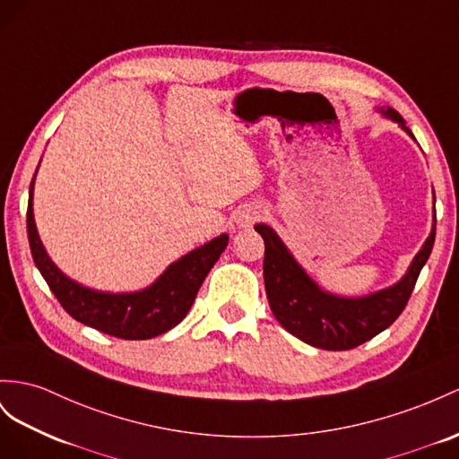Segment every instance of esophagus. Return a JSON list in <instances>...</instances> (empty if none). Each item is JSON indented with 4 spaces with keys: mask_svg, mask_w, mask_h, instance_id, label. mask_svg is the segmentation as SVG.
Masks as SVG:
<instances>
[{
    "mask_svg": "<svg viewBox=\"0 0 459 459\" xmlns=\"http://www.w3.org/2000/svg\"><path fill=\"white\" fill-rule=\"evenodd\" d=\"M262 217H264L262 205H257V204H246V205H242V207L237 211V215H234V222H237V225H238L240 229H248V227L255 225V222L260 221Z\"/></svg>",
    "mask_w": 459,
    "mask_h": 459,
    "instance_id": "obj_1",
    "label": "esophagus"
}]
</instances>
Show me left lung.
<instances>
[{
    "label": "left lung",
    "instance_id": "1",
    "mask_svg": "<svg viewBox=\"0 0 459 459\" xmlns=\"http://www.w3.org/2000/svg\"><path fill=\"white\" fill-rule=\"evenodd\" d=\"M380 112L413 137L403 117L394 108ZM254 229L262 234L265 242L264 281L269 307L277 322L300 342L325 351L355 349L397 320V316L407 307L420 269L432 252L434 237H437L434 232L437 221H434L427 242L422 244L407 273L395 285L367 297L347 299L335 297L316 285V281L299 265L273 229L267 225H255Z\"/></svg>",
    "mask_w": 459,
    "mask_h": 459
}]
</instances>
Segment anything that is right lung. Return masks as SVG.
<instances>
[{"mask_svg":"<svg viewBox=\"0 0 459 459\" xmlns=\"http://www.w3.org/2000/svg\"><path fill=\"white\" fill-rule=\"evenodd\" d=\"M32 190L34 178L30 182L27 209V232L34 264L54 297L60 300L72 318L112 337L151 339L178 325L190 312L209 269L215 265L229 244L227 234H221L199 246L190 254L182 255L178 262L170 264L167 272L143 290L117 292V295L95 290L64 275L46 254L37 225H34Z\"/></svg>","mask_w":459,"mask_h":459,"instance_id":"1","label":"right lung"}]
</instances>
